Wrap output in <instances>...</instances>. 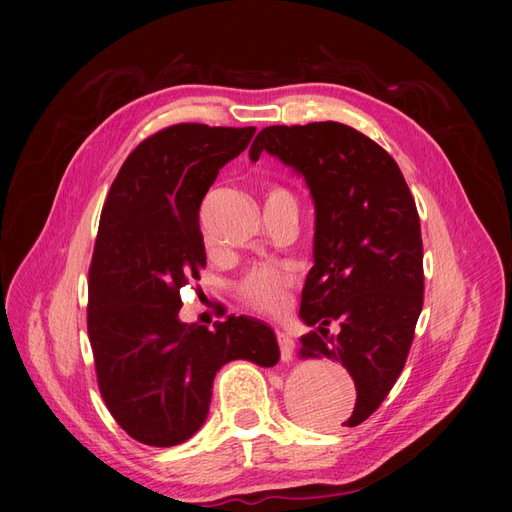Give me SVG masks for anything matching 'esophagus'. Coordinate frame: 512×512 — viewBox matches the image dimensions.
Listing matches in <instances>:
<instances>
[{
	"instance_id": "obj_1",
	"label": "esophagus",
	"mask_w": 512,
	"mask_h": 512,
	"mask_svg": "<svg viewBox=\"0 0 512 512\" xmlns=\"http://www.w3.org/2000/svg\"><path fill=\"white\" fill-rule=\"evenodd\" d=\"M275 333H277V342H280L282 361H284V363L292 361V350H294V342H292V337H290L286 331H282V329H277Z\"/></svg>"
}]
</instances>
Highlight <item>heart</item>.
<instances>
[{
    "mask_svg": "<svg viewBox=\"0 0 512 512\" xmlns=\"http://www.w3.org/2000/svg\"><path fill=\"white\" fill-rule=\"evenodd\" d=\"M269 196H290L286 190L273 188L269 190ZM292 198V196H290ZM294 284V273L286 265H273V262H262V265L252 267L243 275L239 282V294L241 299L258 309V312L277 314L286 309L288 294Z\"/></svg>",
    "mask_w": 512,
    "mask_h": 512,
    "instance_id": "1",
    "label": "heart"
}]
</instances>
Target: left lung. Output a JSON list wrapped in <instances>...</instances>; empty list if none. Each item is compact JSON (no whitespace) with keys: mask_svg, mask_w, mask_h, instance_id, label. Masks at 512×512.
I'll use <instances>...</instances> for the list:
<instances>
[{"mask_svg":"<svg viewBox=\"0 0 512 512\" xmlns=\"http://www.w3.org/2000/svg\"><path fill=\"white\" fill-rule=\"evenodd\" d=\"M267 151L307 183L316 209L314 267L301 294L299 359L339 361L356 404L342 425H361L397 382L423 309L421 222L397 162L337 121L260 130ZM331 321L340 333L329 336Z\"/></svg>","mask_w":512,"mask_h":512,"instance_id":"left-lung-1","label":"left lung"}]
</instances>
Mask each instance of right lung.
<instances>
[{"mask_svg": "<svg viewBox=\"0 0 512 512\" xmlns=\"http://www.w3.org/2000/svg\"><path fill=\"white\" fill-rule=\"evenodd\" d=\"M256 128L179 123L123 162L89 269L87 333L106 408L130 438L177 446L203 427L213 378L230 361L273 367L269 324L226 316L213 331L179 320L181 288L207 265L198 209Z\"/></svg>", "mask_w": 512, "mask_h": 512, "instance_id": "add662e5", "label": "right lung"}]
</instances>
